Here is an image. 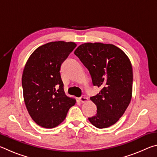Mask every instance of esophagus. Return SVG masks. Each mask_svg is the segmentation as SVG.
<instances>
[{
	"label": "esophagus",
	"instance_id": "obj_1",
	"mask_svg": "<svg viewBox=\"0 0 157 157\" xmlns=\"http://www.w3.org/2000/svg\"><path fill=\"white\" fill-rule=\"evenodd\" d=\"M79 100L81 102H86L87 100H88V99L84 96V95H82L81 97L79 98Z\"/></svg>",
	"mask_w": 157,
	"mask_h": 157
}]
</instances>
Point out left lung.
<instances>
[{
	"label": "left lung",
	"instance_id": "obj_1",
	"mask_svg": "<svg viewBox=\"0 0 157 157\" xmlns=\"http://www.w3.org/2000/svg\"><path fill=\"white\" fill-rule=\"evenodd\" d=\"M74 53L88 69L93 85L102 89L91 97L97 113L89 121L97 128L111 126L131 101L133 72L129 58L114 45L101 43L82 44Z\"/></svg>",
	"mask_w": 157,
	"mask_h": 157
}]
</instances>
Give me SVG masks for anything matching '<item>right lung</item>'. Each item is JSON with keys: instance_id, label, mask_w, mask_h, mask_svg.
I'll return each instance as SVG.
<instances>
[{"instance_id": "right-lung-1", "label": "right lung", "mask_w": 157, "mask_h": 157, "mask_svg": "<svg viewBox=\"0 0 157 157\" xmlns=\"http://www.w3.org/2000/svg\"><path fill=\"white\" fill-rule=\"evenodd\" d=\"M76 46L73 42H50L34 50L25 66L22 87L26 108L33 120L44 128L59 125L75 104L63 91L60 70Z\"/></svg>"}]
</instances>
